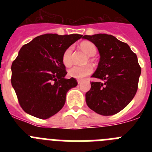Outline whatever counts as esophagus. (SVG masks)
Returning <instances> with one entry per match:
<instances>
[{"label": "esophagus", "mask_w": 152, "mask_h": 152, "mask_svg": "<svg viewBox=\"0 0 152 152\" xmlns=\"http://www.w3.org/2000/svg\"><path fill=\"white\" fill-rule=\"evenodd\" d=\"M82 81H83L82 79H78V80H77V83H78V84H80V83H82Z\"/></svg>", "instance_id": "1"}]
</instances>
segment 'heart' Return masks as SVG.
<instances>
[{"mask_svg": "<svg viewBox=\"0 0 152 152\" xmlns=\"http://www.w3.org/2000/svg\"><path fill=\"white\" fill-rule=\"evenodd\" d=\"M80 48L89 56H94L96 52V46L91 42H83L80 44ZM72 52L73 47L70 46L64 50L62 55V62L66 67H69L72 64ZM93 72V68L91 65L83 66H73L68 70V75L70 77L80 79L91 75Z\"/></svg>", "mask_w": 152, "mask_h": 152, "instance_id": "obj_1", "label": "heart"}]
</instances>
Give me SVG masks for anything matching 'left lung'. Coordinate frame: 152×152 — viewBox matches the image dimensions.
Returning a JSON list of instances; mask_svg holds the SVG:
<instances>
[{
	"mask_svg": "<svg viewBox=\"0 0 152 152\" xmlns=\"http://www.w3.org/2000/svg\"><path fill=\"white\" fill-rule=\"evenodd\" d=\"M83 39L94 44L100 56L91 76L100 80L91 83L85 94L87 105L96 113L112 116L124 109L136 94L141 75L137 56L128 44L112 35H85Z\"/></svg>",
	"mask_w": 152,
	"mask_h": 152,
	"instance_id": "left-lung-1",
	"label": "left lung"
}]
</instances>
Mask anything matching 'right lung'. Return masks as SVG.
<instances>
[{
	"instance_id": "add662e5",
	"label": "right lung",
	"mask_w": 152,
	"mask_h": 152,
	"mask_svg": "<svg viewBox=\"0 0 152 152\" xmlns=\"http://www.w3.org/2000/svg\"><path fill=\"white\" fill-rule=\"evenodd\" d=\"M82 36L48 33L21 48L12 63L11 84L26 113L45 119L64 107L67 92L77 82L74 77H64L67 72L62 55Z\"/></svg>"
}]
</instances>
